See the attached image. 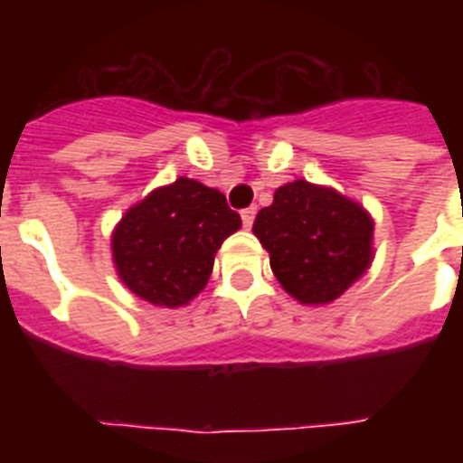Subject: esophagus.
I'll use <instances>...</instances> for the list:
<instances>
[{
  "label": "esophagus",
  "instance_id": "1",
  "mask_svg": "<svg viewBox=\"0 0 463 463\" xmlns=\"http://www.w3.org/2000/svg\"><path fill=\"white\" fill-rule=\"evenodd\" d=\"M254 216H257V209H254V206H250V209L242 211V225H245L247 231H250V228H252Z\"/></svg>",
  "mask_w": 463,
  "mask_h": 463
}]
</instances>
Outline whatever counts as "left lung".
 Segmentation results:
<instances>
[{
  "instance_id": "1",
  "label": "left lung",
  "mask_w": 463,
  "mask_h": 463,
  "mask_svg": "<svg viewBox=\"0 0 463 463\" xmlns=\"http://www.w3.org/2000/svg\"><path fill=\"white\" fill-rule=\"evenodd\" d=\"M252 231L283 290L303 305L336 300L373 261L370 213L336 189L307 180L276 189L274 203L257 213Z\"/></svg>"
}]
</instances>
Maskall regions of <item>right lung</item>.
I'll use <instances>...</instances> for the list:
<instances>
[{"label": "right lung", "instance_id": "1", "mask_svg": "<svg viewBox=\"0 0 463 463\" xmlns=\"http://www.w3.org/2000/svg\"><path fill=\"white\" fill-rule=\"evenodd\" d=\"M240 225V213L218 189L180 177L122 216L112 232V260L134 296L180 307L202 293L218 247Z\"/></svg>", "mask_w": 463, "mask_h": 463}]
</instances>
